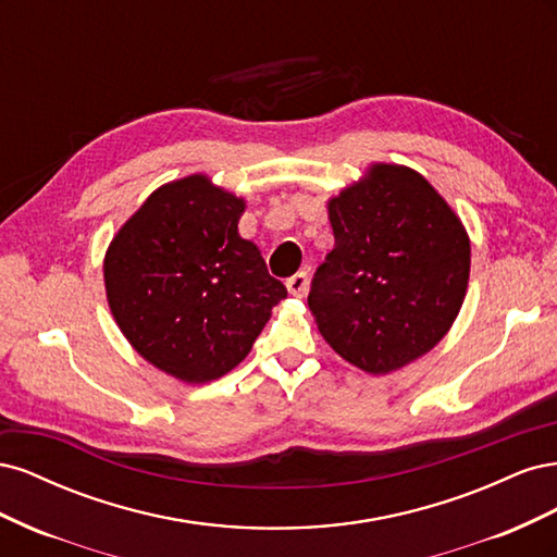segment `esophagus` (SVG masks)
<instances>
[{"label":"esophagus","instance_id":"obj_1","mask_svg":"<svg viewBox=\"0 0 557 557\" xmlns=\"http://www.w3.org/2000/svg\"><path fill=\"white\" fill-rule=\"evenodd\" d=\"M285 285H288V293L293 297H305L307 288H309V274L307 272H297L295 276H290L288 281H285Z\"/></svg>","mask_w":557,"mask_h":557}]
</instances>
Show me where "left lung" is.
Masks as SVG:
<instances>
[{
    "label": "left lung",
    "instance_id": "1",
    "mask_svg": "<svg viewBox=\"0 0 557 557\" xmlns=\"http://www.w3.org/2000/svg\"><path fill=\"white\" fill-rule=\"evenodd\" d=\"M327 209L334 248L315 269L309 309L344 360L387 374L450 330L469 281V237L442 195L397 164H374Z\"/></svg>",
    "mask_w": 557,
    "mask_h": 557
}]
</instances>
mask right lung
I'll return each mask as SVG.
<instances>
[{
    "instance_id": "add662e5",
    "label": "right lung",
    "mask_w": 557,
    "mask_h": 557,
    "mask_svg": "<svg viewBox=\"0 0 557 557\" xmlns=\"http://www.w3.org/2000/svg\"><path fill=\"white\" fill-rule=\"evenodd\" d=\"M244 199L207 176L162 185L115 234L104 260L109 307L150 364L185 383L221 379L267 325L285 285L239 237Z\"/></svg>"
}]
</instances>
